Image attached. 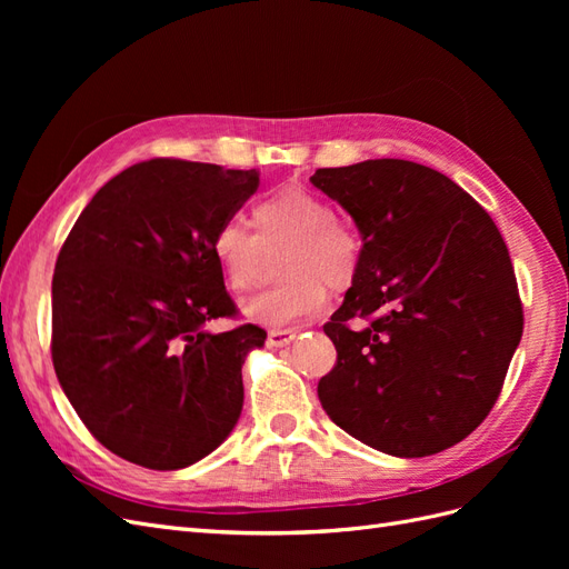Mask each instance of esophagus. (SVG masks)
I'll return each instance as SVG.
<instances>
[{"mask_svg": "<svg viewBox=\"0 0 569 569\" xmlns=\"http://www.w3.org/2000/svg\"><path fill=\"white\" fill-rule=\"evenodd\" d=\"M295 337H297L295 330H270L268 332V347H272V349L289 347V343L295 341Z\"/></svg>", "mask_w": 569, "mask_h": 569, "instance_id": "1", "label": "esophagus"}]
</instances>
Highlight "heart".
<instances>
[{
  "label": "heart",
  "mask_w": 569,
  "mask_h": 569,
  "mask_svg": "<svg viewBox=\"0 0 569 569\" xmlns=\"http://www.w3.org/2000/svg\"><path fill=\"white\" fill-rule=\"evenodd\" d=\"M253 230L242 220H222L211 251L237 295L261 289L280 256L284 282L244 306L249 320L289 327L318 316L327 303V284L349 289L360 270V237L339 218L330 201L303 187L280 189L253 206Z\"/></svg>",
  "instance_id": "b5f03b06"
}]
</instances>
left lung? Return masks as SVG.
Returning a JSON list of instances; mask_svg holds the SVG:
<instances>
[{"label": "left lung", "instance_id": "8db88e82", "mask_svg": "<svg viewBox=\"0 0 569 569\" xmlns=\"http://www.w3.org/2000/svg\"><path fill=\"white\" fill-rule=\"evenodd\" d=\"M311 182L363 239L358 278L322 327L337 349L318 385L325 412L396 458L449 449L489 416L522 337L501 232L451 178L412 161L318 168Z\"/></svg>", "mask_w": 569, "mask_h": 569}]
</instances>
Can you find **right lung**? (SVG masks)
Instances as JSON below:
<instances>
[{"mask_svg":"<svg viewBox=\"0 0 569 569\" xmlns=\"http://www.w3.org/2000/svg\"><path fill=\"white\" fill-rule=\"evenodd\" d=\"M258 170L151 159L111 178L76 220L51 280V360L84 427L149 470H180L230 437L242 366L266 332L206 322L237 308L211 239Z\"/></svg>","mask_w":569,"mask_h":569,"instance_id":"add662e5","label":"right lung"}]
</instances>
